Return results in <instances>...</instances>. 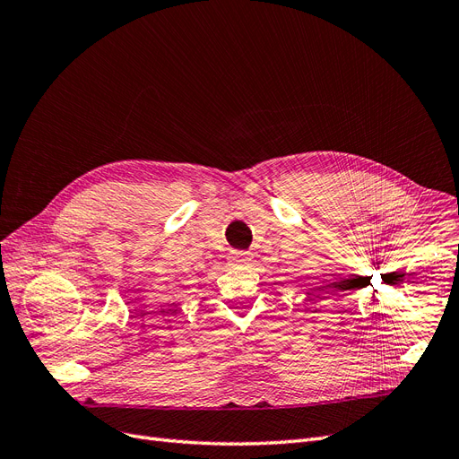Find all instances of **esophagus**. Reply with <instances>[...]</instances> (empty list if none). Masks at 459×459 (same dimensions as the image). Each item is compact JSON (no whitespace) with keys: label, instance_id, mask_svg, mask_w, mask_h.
I'll list each match as a JSON object with an SVG mask.
<instances>
[{"label":"esophagus","instance_id":"esophagus-1","mask_svg":"<svg viewBox=\"0 0 459 459\" xmlns=\"http://www.w3.org/2000/svg\"><path fill=\"white\" fill-rule=\"evenodd\" d=\"M230 262L233 264V266H239V268H248L251 266V255L248 253H235L230 256Z\"/></svg>","mask_w":459,"mask_h":459}]
</instances>
